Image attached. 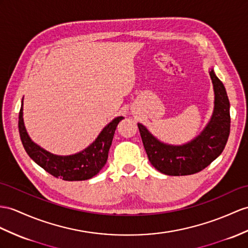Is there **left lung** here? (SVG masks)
Instances as JSON below:
<instances>
[{
  "mask_svg": "<svg viewBox=\"0 0 248 248\" xmlns=\"http://www.w3.org/2000/svg\"><path fill=\"white\" fill-rule=\"evenodd\" d=\"M215 101L209 122L196 138L182 145L160 141L145 126L138 123L148 160L160 172L167 176L194 174L207 167L222 154L231 131L229 100L223 83L210 68Z\"/></svg>",
  "mask_w": 248,
  "mask_h": 248,
  "instance_id": "1",
  "label": "left lung"
}]
</instances>
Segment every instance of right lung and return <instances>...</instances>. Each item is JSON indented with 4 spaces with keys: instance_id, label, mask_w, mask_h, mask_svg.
<instances>
[{
    "instance_id": "1",
    "label": "right lung",
    "mask_w": 248,
    "mask_h": 248,
    "mask_svg": "<svg viewBox=\"0 0 248 248\" xmlns=\"http://www.w3.org/2000/svg\"><path fill=\"white\" fill-rule=\"evenodd\" d=\"M123 119V117L114 118L102 129L95 140L82 152L69 155H53L35 144L27 134L23 119L22 100L19 113V132L27 155L48 173L64 181H84L98 174L106 164L114 131L120 121Z\"/></svg>"
}]
</instances>
